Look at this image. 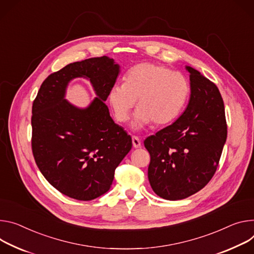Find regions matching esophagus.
<instances>
[{
    "label": "esophagus",
    "instance_id": "obj_1",
    "mask_svg": "<svg viewBox=\"0 0 254 254\" xmlns=\"http://www.w3.org/2000/svg\"><path fill=\"white\" fill-rule=\"evenodd\" d=\"M131 140H132V146L134 148H140L141 147V140L139 139V136L132 135L131 136Z\"/></svg>",
    "mask_w": 254,
    "mask_h": 254
}]
</instances>
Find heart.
<instances>
[{
	"label": "heart",
	"instance_id": "heart-1",
	"mask_svg": "<svg viewBox=\"0 0 254 254\" xmlns=\"http://www.w3.org/2000/svg\"><path fill=\"white\" fill-rule=\"evenodd\" d=\"M190 93L188 78L180 72L152 63L132 66L125 76L124 84L114 85L108 100L115 118L127 122L137 99L133 128H141L153 122L164 126L174 121L186 106Z\"/></svg>",
	"mask_w": 254,
	"mask_h": 254
}]
</instances>
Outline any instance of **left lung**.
Returning <instances> with one entry per match:
<instances>
[{
    "instance_id": "obj_1",
    "label": "left lung",
    "mask_w": 254,
    "mask_h": 254,
    "mask_svg": "<svg viewBox=\"0 0 254 254\" xmlns=\"http://www.w3.org/2000/svg\"><path fill=\"white\" fill-rule=\"evenodd\" d=\"M187 70L191 94L186 111L144 141L151 157V188L169 200L189 197L210 182L227 139L224 102L218 87L191 66Z\"/></svg>"
}]
</instances>
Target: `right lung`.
<instances>
[{
  "mask_svg": "<svg viewBox=\"0 0 254 254\" xmlns=\"http://www.w3.org/2000/svg\"><path fill=\"white\" fill-rule=\"evenodd\" d=\"M120 65L107 57L68 64L43 81L32 104L31 148L52 186L78 200L94 199L109 189L114 171L131 149V137L110 118L104 101ZM88 77L98 97L85 110L64 98L67 83Z\"/></svg>",
  "mask_w": 254,
  "mask_h": 254,
  "instance_id": "add662e5",
  "label": "right lung"
}]
</instances>
